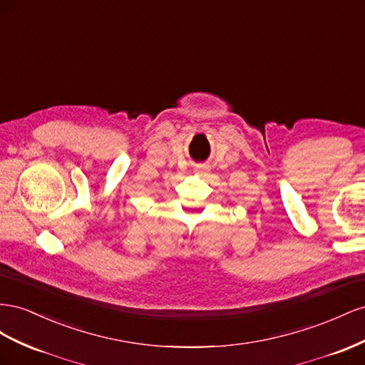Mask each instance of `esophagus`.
<instances>
[{"instance_id": "obj_1", "label": "esophagus", "mask_w": 365, "mask_h": 365, "mask_svg": "<svg viewBox=\"0 0 365 365\" xmlns=\"http://www.w3.org/2000/svg\"><path fill=\"white\" fill-rule=\"evenodd\" d=\"M195 171L199 174H206L207 171H210V166H207V165H197Z\"/></svg>"}]
</instances>
